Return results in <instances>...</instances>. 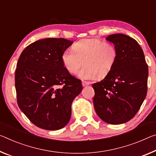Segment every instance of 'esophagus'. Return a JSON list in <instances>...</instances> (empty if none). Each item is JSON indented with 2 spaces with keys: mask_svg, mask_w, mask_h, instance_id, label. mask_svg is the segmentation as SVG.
Here are the masks:
<instances>
[{
  "mask_svg": "<svg viewBox=\"0 0 156 156\" xmlns=\"http://www.w3.org/2000/svg\"><path fill=\"white\" fill-rule=\"evenodd\" d=\"M90 84H91V83L88 82V81H83V82H82V85H83V87H85V86L90 85Z\"/></svg>",
  "mask_w": 156,
  "mask_h": 156,
  "instance_id": "1",
  "label": "esophagus"
}]
</instances>
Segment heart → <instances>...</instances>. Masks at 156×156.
Wrapping results in <instances>:
<instances>
[{
	"mask_svg": "<svg viewBox=\"0 0 156 156\" xmlns=\"http://www.w3.org/2000/svg\"><path fill=\"white\" fill-rule=\"evenodd\" d=\"M117 58L115 45L98 39H83L72 46V51L66 50L62 55V61L69 73H78L84 80L103 78L112 70Z\"/></svg>",
	"mask_w": 156,
	"mask_h": 156,
	"instance_id": "b5f03b06",
	"label": "heart"
}]
</instances>
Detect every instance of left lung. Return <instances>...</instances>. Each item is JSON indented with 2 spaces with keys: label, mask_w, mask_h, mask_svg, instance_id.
<instances>
[{
  "label": "left lung",
  "mask_w": 156,
  "mask_h": 156,
  "mask_svg": "<svg viewBox=\"0 0 156 156\" xmlns=\"http://www.w3.org/2000/svg\"><path fill=\"white\" fill-rule=\"evenodd\" d=\"M106 40L117 51L112 70L94 83V106L97 115L110 124H121L135 117L147 93L149 69L137 41L123 34H110Z\"/></svg>",
  "instance_id": "8db88e82"
}]
</instances>
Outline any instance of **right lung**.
I'll use <instances>...</instances> for the list:
<instances>
[{
  "instance_id": "obj_1",
  "label": "right lung",
  "mask_w": 156,
  "mask_h": 156,
  "mask_svg": "<svg viewBox=\"0 0 156 156\" xmlns=\"http://www.w3.org/2000/svg\"><path fill=\"white\" fill-rule=\"evenodd\" d=\"M72 41L39 39L22 52L17 62L15 87L19 108L40 128L56 130L70 120L71 104L83 90L81 80L64 66L62 55Z\"/></svg>"
}]
</instances>
